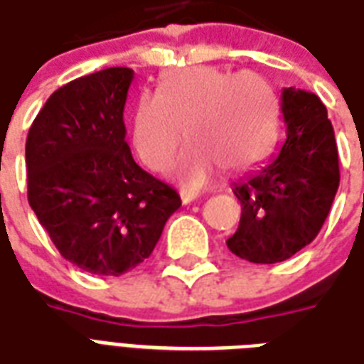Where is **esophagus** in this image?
<instances>
[{
	"label": "esophagus",
	"mask_w": 364,
	"mask_h": 364,
	"mask_svg": "<svg viewBox=\"0 0 364 364\" xmlns=\"http://www.w3.org/2000/svg\"><path fill=\"white\" fill-rule=\"evenodd\" d=\"M180 198H182V203L188 205V203H192V201H196V199H198L199 196H198V193L186 192V190H182V192H180Z\"/></svg>",
	"instance_id": "1"
}]
</instances>
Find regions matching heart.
Listing matches in <instances>:
<instances>
[{
    "mask_svg": "<svg viewBox=\"0 0 364 364\" xmlns=\"http://www.w3.org/2000/svg\"><path fill=\"white\" fill-rule=\"evenodd\" d=\"M186 134L176 166L180 182L207 184L220 165L245 171L267 157L278 134V100L267 78L244 70L186 67L161 80L159 94L146 92L136 105L132 140L140 159L153 171L171 165Z\"/></svg>",
    "mask_w": 364,
    "mask_h": 364,
    "instance_id": "b5f03b06",
    "label": "heart"
}]
</instances>
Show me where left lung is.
Masks as SVG:
<instances>
[{
	"mask_svg": "<svg viewBox=\"0 0 364 364\" xmlns=\"http://www.w3.org/2000/svg\"><path fill=\"white\" fill-rule=\"evenodd\" d=\"M282 114L280 153L232 188L242 218L226 245L250 263H280L311 244L340 186L334 128L318 95L284 88Z\"/></svg>",
	"mask_w": 364,
	"mask_h": 364,
	"instance_id": "8db88e82",
	"label": "left lung"
}]
</instances>
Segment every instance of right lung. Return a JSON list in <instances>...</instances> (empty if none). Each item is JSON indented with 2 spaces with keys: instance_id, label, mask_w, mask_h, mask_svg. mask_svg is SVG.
Wrapping results in <instances>:
<instances>
[{
  "instance_id": "add662e5",
  "label": "right lung",
  "mask_w": 364,
  "mask_h": 364,
  "mask_svg": "<svg viewBox=\"0 0 364 364\" xmlns=\"http://www.w3.org/2000/svg\"><path fill=\"white\" fill-rule=\"evenodd\" d=\"M134 70L103 68L49 95L26 138L28 203L68 263L120 276L151 255L182 201L136 165L124 103Z\"/></svg>"
}]
</instances>
